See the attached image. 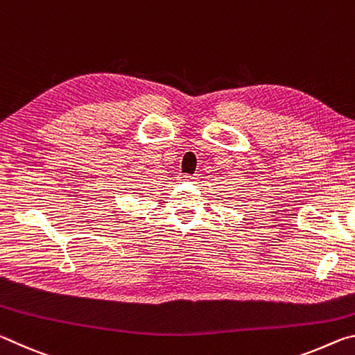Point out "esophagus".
Wrapping results in <instances>:
<instances>
[{"label":"esophagus","instance_id":"34e87169","mask_svg":"<svg viewBox=\"0 0 355 355\" xmlns=\"http://www.w3.org/2000/svg\"><path fill=\"white\" fill-rule=\"evenodd\" d=\"M180 178L182 180H191V182H196L197 177H191V175H180Z\"/></svg>","mask_w":355,"mask_h":355}]
</instances>
